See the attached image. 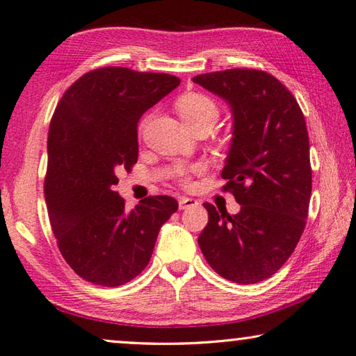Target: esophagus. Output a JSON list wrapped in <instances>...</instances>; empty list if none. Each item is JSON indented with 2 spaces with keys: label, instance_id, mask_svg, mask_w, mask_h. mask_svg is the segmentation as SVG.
<instances>
[{
  "label": "esophagus",
  "instance_id": "34e87169",
  "mask_svg": "<svg viewBox=\"0 0 356 356\" xmlns=\"http://www.w3.org/2000/svg\"><path fill=\"white\" fill-rule=\"evenodd\" d=\"M178 206H179V210H186V209H191V207H197L198 201L193 200V198L179 197L178 198Z\"/></svg>",
  "mask_w": 356,
  "mask_h": 356
}]
</instances>
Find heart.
<instances>
[{
  "mask_svg": "<svg viewBox=\"0 0 356 356\" xmlns=\"http://www.w3.org/2000/svg\"><path fill=\"white\" fill-rule=\"evenodd\" d=\"M177 112L184 121V124H192L200 120H209L215 124L216 118H218V107L209 97L202 95V93H186L177 101ZM181 183L184 186L191 184V175H186L181 178Z\"/></svg>",
  "mask_w": 356,
  "mask_h": 356,
  "instance_id": "obj_1",
  "label": "heart"
}]
</instances>
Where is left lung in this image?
I'll use <instances>...</instances> for the list:
<instances>
[{
	"instance_id": "8db88e82",
	"label": "left lung",
	"mask_w": 356,
	"mask_h": 356,
	"mask_svg": "<svg viewBox=\"0 0 356 356\" xmlns=\"http://www.w3.org/2000/svg\"><path fill=\"white\" fill-rule=\"evenodd\" d=\"M193 83L230 106L234 138L222 191L241 204L236 215L202 204L209 222L200 249L222 278L255 284L281 269L306 227L312 193L306 120L286 86L263 70L210 72Z\"/></svg>"
}]
</instances>
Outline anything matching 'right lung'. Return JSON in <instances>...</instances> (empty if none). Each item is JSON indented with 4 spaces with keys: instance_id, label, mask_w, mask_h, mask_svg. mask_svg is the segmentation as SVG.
Here are the masks:
<instances>
[{
    "instance_id": "obj_1",
    "label": "right lung",
    "mask_w": 356,
    "mask_h": 356,
    "mask_svg": "<svg viewBox=\"0 0 356 356\" xmlns=\"http://www.w3.org/2000/svg\"><path fill=\"white\" fill-rule=\"evenodd\" d=\"M179 83L168 74L101 67L78 78L56 104L47 136V213L63 258L92 284L117 287L138 277L177 212L168 195L127 212L113 186L138 161L143 113Z\"/></svg>"
}]
</instances>
